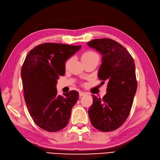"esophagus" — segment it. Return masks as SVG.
<instances>
[{"mask_svg":"<svg viewBox=\"0 0 160 160\" xmlns=\"http://www.w3.org/2000/svg\"><path fill=\"white\" fill-rule=\"evenodd\" d=\"M85 94H86L85 92H79V95H80V97H82V96H84V95H85Z\"/></svg>","mask_w":160,"mask_h":160,"instance_id":"esophagus-1","label":"esophagus"}]
</instances>
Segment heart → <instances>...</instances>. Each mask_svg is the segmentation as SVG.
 Returning a JSON list of instances; mask_svg holds the SVG:
<instances>
[{
	"label": "heart",
	"mask_w": 160,
	"mask_h": 160,
	"mask_svg": "<svg viewBox=\"0 0 160 160\" xmlns=\"http://www.w3.org/2000/svg\"><path fill=\"white\" fill-rule=\"evenodd\" d=\"M94 55H97V54H96L95 52H92V51H88V52H85V53H84V54H82V58H85V57H92V56H94ZM68 63H67V64H68Z\"/></svg>",
	"instance_id": "obj_1"
}]
</instances>
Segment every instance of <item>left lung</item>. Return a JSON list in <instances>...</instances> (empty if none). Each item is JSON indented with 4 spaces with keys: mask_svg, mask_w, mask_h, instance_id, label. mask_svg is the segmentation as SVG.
Returning <instances> with one entry per match:
<instances>
[{
    "mask_svg": "<svg viewBox=\"0 0 160 160\" xmlns=\"http://www.w3.org/2000/svg\"><path fill=\"white\" fill-rule=\"evenodd\" d=\"M88 45L102 56L98 77L102 85L107 82L102 98L92 95L90 121L101 132L114 131L122 125L132 108L137 89L134 61L125 48L112 39H94Z\"/></svg>",
    "mask_w": 160,
    "mask_h": 160,
    "instance_id": "1",
    "label": "left lung"
}]
</instances>
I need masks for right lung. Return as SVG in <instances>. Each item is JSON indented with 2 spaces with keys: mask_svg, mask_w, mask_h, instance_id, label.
Wrapping results in <instances>:
<instances>
[{
  "mask_svg": "<svg viewBox=\"0 0 160 160\" xmlns=\"http://www.w3.org/2000/svg\"><path fill=\"white\" fill-rule=\"evenodd\" d=\"M81 48L59 43H42L26 57L21 75L24 99L33 120L40 128L58 132L67 125L79 93L57 95V83L65 74L66 60Z\"/></svg>",
  "mask_w": 160,
  "mask_h": 160,
  "instance_id": "add662e5",
  "label": "right lung"
}]
</instances>
